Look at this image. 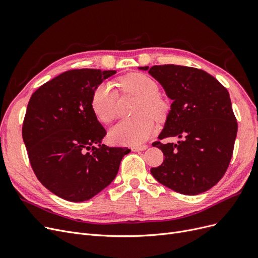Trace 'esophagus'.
Here are the masks:
<instances>
[{
  "label": "esophagus",
  "instance_id": "1",
  "mask_svg": "<svg viewBox=\"0 0 258 258\" xmlns=\"http://www.w3.org/2000/svg\"><path fill=\"white\" fill-rule=\"evenodd\" d=\"M147 147H148L147 145H139V146L131 147V150L135 151V152H140V151H145Z\"/></svg>",
  "mask_w": 258,
  "mask_h": 258
}]
</instances>
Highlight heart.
Returning a JSON list of instances; mask_svg holds the SVG:
<instances>
[{
	"mask_svg": "<svg viewBox=\"0 0 258 258\" xmlns=\"http://www.w3.org/2000/svg\"><path fill=\"white\" fill-rule=\"evenodd\" d=\"M124 91L140 97L134 118L123 119L112 129L114 141L126 145H139L145 142L154 130V116L160 119L166 115L168 105L159 95V86L152 77L142 73H132L120 81ZM91 107L98 119L111 122L117 116V92L111 83L99 85L93 91Z\"/></svg>",
	"mask_w": 258,
	"mask_h": 258,
	"instance_id": "heart-1",
	"label": "heart"
}]
</instances>
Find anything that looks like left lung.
Masks as SVG:
<instances>
[{"label":"left lung","mask_w":258,"mask_h":258,"mask_svg":"<svg viewBox=\"0 0 258 258\" xmlns=\"http://www.w3.org/2000/svg\"><path fill=\"white\" fill-rule=\"evenodd\" d=\"M172 100L158 139H182L176 144L154 142L163 162L152 168L159 183L183 195H198L213 187L227 170L238 123L229 92L215 77L196 68L165 64L141 67Z\"/></svg>","instance_id":"obj_1"}]
</instances>
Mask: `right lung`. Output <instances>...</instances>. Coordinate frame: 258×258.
Instances as JSON below:
<instances>
[{
	"instance_id": "add662e5",
	"label": "right lung",
	"mask_w": 258,
	"mask_h": 258,
	"mask_svg": "<svg viewBox=\"0 0 258 258\" xmlns=\"http://www.w3.org/2000/svg\"><path fill=\"white\" fill-rule=\"evenodd\" d=\"M116 71L80 69L45 83L30 98L22 139L34 173L56 196L86 201L112 183L130 150L102 143L93 91Z\"/></svg>"
}]
</instances>
